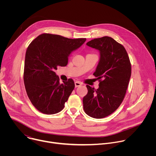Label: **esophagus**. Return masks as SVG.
<instances>
[{"label":"esophagus","instance_id":"obj_1","mask_svg":"<svg viewBox=\"0 0 156 156\" xmlns=\"http://www.w3.org/2000/svg\"><path fill=\"white\" fill-rule=\"evenodd\" d=\"M81 85V83L80 82V81H75V87H78V86H80Z\"/></svg>","mask_w":156,"mask_h":156}]
</instances>
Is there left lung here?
Listing matches in <instances>:
<instances>
[{"label": "left lung", "mask_w": 156, "mask_h": 156, "mask_svg": "<svg viewBox=\"0 0 156 156\" xmlns=\"http://www.w3.org/2000/svg\"><path fill=\"white\" fill-rule=\"evenodd\" d=\"M86 45L100 52V60L94 75L99 88L86 85L87 94L83 98L85 113L94 119L108 116L122 104L131 74L129 57L125 48L108 36L96 38Z\"/></svg>", "instance_id": "obj_1"}]
</instances>
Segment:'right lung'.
I'll use <instances>...</instances> for the list:
<instances>
[{"instance_id":"obj_1","label":"right lung","mask_w":156,"mask_h":156,"mask_svg":"<svg viewBox=\"0 0 156 156\" xmlns=\"http://www.w3.org/2000/svg\"><path fill=\"white\" fill-rule=\"evenodd\" d=\"M86 40L44 33L30 43L25 55L23 80L27 95L39 112L51 115L64 108L75 83L70 78L60 84L55 70L58 66L67 65L70 55Z\"/></svg>"}]
</instances>
